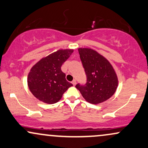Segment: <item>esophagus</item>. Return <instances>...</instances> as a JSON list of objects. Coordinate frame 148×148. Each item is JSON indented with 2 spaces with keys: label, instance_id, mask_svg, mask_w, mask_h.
Wrapping results in <instances>:
<instances>
[{
  "label": "esophagus",
  "instance_id": "1",
  "mask_svg": "<svg viewBox=\"0 0 148 148\" xmlns=\"http://www.w3.org/2000/svg\"><path fill=\"white\" fill-rule=\"evenodd\" d=\"M72 83L74 85H75L76 84V80H73L72 82Z\"/></svg>",
  "mask_w": 148,
  "mask_h": 148
}]
</instances>
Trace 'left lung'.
Listing matches in <instances>:
<instances>
[{"label":"left lung","instance_id":"1","mask_svg":"<svg viewBox=\"0 0 148 148\" xmlns=\"http://www.w3.org/2000/svg\"><path fill=\"white\" fill-rule=\"evenodd\" d=\"M87 82L76 88L83 97L92 104H99L114 95L118 87V77L112 65L104 56L90 48H79Z\"/></svg>","mask_w":148,"mask_h":148}]
</instances>
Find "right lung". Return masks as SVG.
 Masks as SVG:
<instances>
[{
	"label": "right lung",
	"mask_w": 148,
	"mask_h": 148,
	"mask_svg": "<svg viewBox=\"0 0 148 148\" xmlns=\"http://www.w3.org/2000/svg\"><path fill=\"white\" fill-rule=\"evenodd\" d=\"M73 51L70 49H59L41 58L32 67L27 76V85L37 99L47 104H54L72 86L65 79L61 66Z\"/></svg>",
	"instance_id": "right-lung-1"
}]
</instances>
